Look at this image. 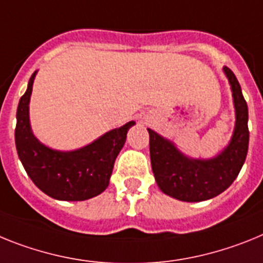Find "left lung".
I'll list each match as a JSON object with an SVG mask.
<instances>
[{
	"label": "left lung",
	"mask_w": 263,
	"mask_h": 263,
	"mask_svg": "<svg viewBox=\"0 0 263 263\" xmlns=\"http://www.w3.org/2000/svg\"><path fill=\"white\" fill-rule=\"evenodd\" d=\"M233 92L236 125L229 144L212 159H192L172 141L148 128L152 172L163 193L186 202L213 198L232 185L245 163L249 148L248 104L229 67H223Z\"/></svg>",
	"instance_id": "1"
}]
</instances>
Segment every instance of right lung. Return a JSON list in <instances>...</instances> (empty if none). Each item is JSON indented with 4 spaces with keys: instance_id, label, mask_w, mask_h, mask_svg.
Segmentation results:
<instances>
[{
    "instance_id": "1",
    "label": "right lung",
    "mask_w": 263,
    "mask_h": 263,
    "mask_svg": "<svg viewBox=\"0 0 263 263\" xmlns=\"http://www.w3.org/2000/svg\"><path fill=\"white\" fill-rule=\"evenodd\" d=\"M35 74L31 75L17 108L15 147L25 171L43 193L55 200L83 201L100 195L108 186L114 163L135 122L111 129L79 149H51L31 131L29 103Z\"/></svg>"
}]
</instances>
